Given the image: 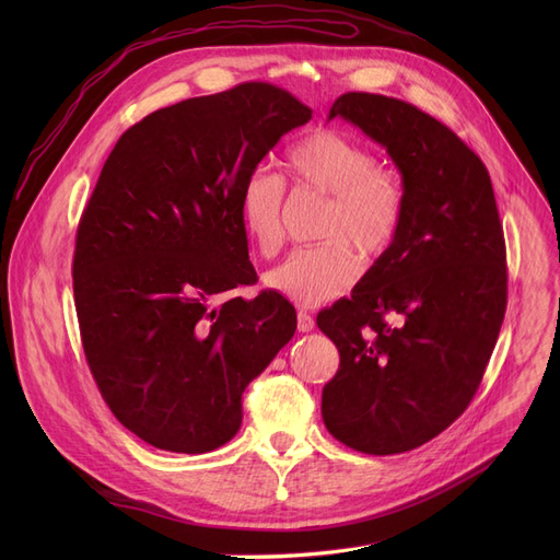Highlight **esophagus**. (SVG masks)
<instances>
[{
    "mask_svg": "<svg viewBox=\"0 0 560 560\" xmlns=\"http://www.w3.org/2000/svg\"><path fill=\"white\" fill-rule=\"evenodd\" d=\"M313 327H315L313 315H311L308 311H300V313H298V329H300L302 334H308V331H313Z\"/></svg>",
    "mask_w": 560,
    "mask_h": 560,
    "instance_id": "esophagus-1",
    "label": "esophagus"
}]
</instances>
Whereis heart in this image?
<instances>
[{
    "instance_id": "b5f03b06",
    "label": "heart",
    "mask_w": 560,
    "mask_h": 560,
    "mask_svg": "<svg viewBox=\"0 0 560 560\" xmlns=\"http://www.w3.org/2000/svg\"><path fill=\"white\" fill-rule=\"evenodd\" d=\"M285 165L298 186L329 197L322 235L331 241L300 247L268 275V285L300 306L331 302L354 285L359 258H376L397 238L404 218V190L395 176L376 167L359 140L317 129L290 144ZM283 179L268 170L252 172L241 188V222L262 256H275L283 241Z\"/></svg>"
}]
</instances>
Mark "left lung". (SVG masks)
<instances>
[{
	"label": "left lung",
	"instance_id": "1",
	"mask_svg": "<svg viewBox=\"0 0 560 560\" xmlns=\"http://www.w3.org/2000/svg\"><path fill=\"white\" fill-rule=\"evenodd\" d=\"M342 117L401 174L404 218L351 298L317 313L340 368L322 420L342 445L410 452L472 401L506 311V245L490 174L443 122L401 100L347 93Z\"/></svg>",
	"mask_w": 560,
	"mask_h": 560
}]
</instances>
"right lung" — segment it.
<instances>
[{"instance_id":"1","label":"right lung","mask_w":560,"mask_h":560,"mask_svg":"<svg viewBox=\"0 0 560 560\" xmlns=\"http://www.w3.org/2000/svg\"><path fill=\"white\" fill-rule=\"evenodd\" d=\"M311 108L270 83L192 97L122 133L79 222L74 304L97 388L152 447L203 454L243 424V393L298 329L256 281L241 188Z\"/></svg>"}]
</instances>
